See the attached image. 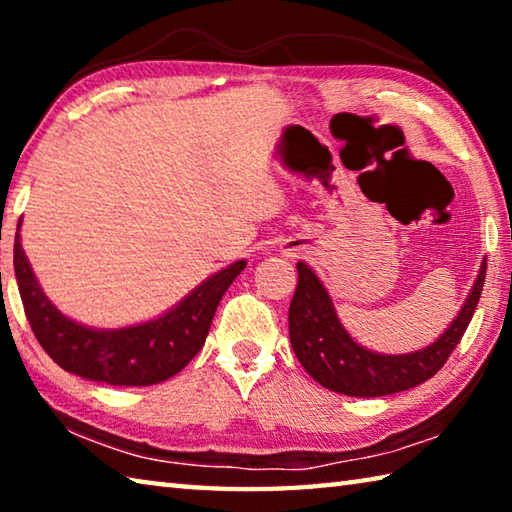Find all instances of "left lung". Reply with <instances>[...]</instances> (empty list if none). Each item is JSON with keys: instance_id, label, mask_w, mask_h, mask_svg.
<instances>
[{"instance_id": "left-lung-1", "label": "left lung", "mask_w": 512, "mask_h": 512, "mask_svg": "<svg viewBox=\"0 0 512 512\" xmlns=\"http://www.w3.org/2000/svg\"><path fill=\"white\" fill-rule=\"evenodd\" d=\"M483 282L485 262L461 314L436 343L411 354L386 357L352 341L336 316L323 284L307 264L298 262V287L289 307L291 348L302 368L329 391L350 397H379L409 391L436 375L461 343L479 305Z\"/></svg>"}]
</instances>
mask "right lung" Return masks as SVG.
<instances>
[{
    "mask_svg": "<svg viewBox=\"0 0 512 512\" xmlns=\"http://www.w3.org/2000/svg\"><path fill=\"white\" fill-rule=\"evenodd\" d=\"M13 264L24 314L42 350L63 370L110 386H151L183 370L203 348L223 293L246 268L244 259L223 268L158 320L99 332L65 318L45 298L20 237Z\"/></svg>",
    "mask_w": 512,
    "mask_h": 512,
    "instance_id": "right-lung-1",
    "label": "right lung"
}]
</instances>
